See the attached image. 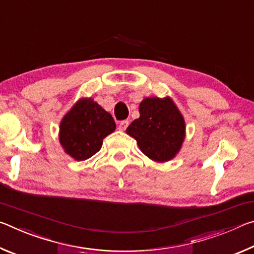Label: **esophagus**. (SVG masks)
<instances>
[{"label":"esophagus","mask_w":254,"mask_h":254,"mask_svg":"<svg viewBox=\"0 0 254 254\" xmlns=\"http://www.w3.org/2000/svg\"><path fill=\"white\" fill-rule=\"evenodd\" d=\"M127 126H128V121H121L119 124V128L121 131H124L127 127Z\"/></svg>","instance_id":"obj_1"}]
</instances>
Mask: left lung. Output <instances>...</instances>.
<instances>
[{
  "label": "left lung",
  "mask_w": 254,
  "mask_h": 254,
  "mask_svg": "<svg viewBox=\"0 0 254 254\" xmlns=\"http://www.w3.org/2000/svg\"><path fill=\"white\" fill-rule=\"evenodd\" d=\"M140 118L127 133L141 151L157 162L169 161L179 152L185 139V120L170 97H147L140 103Z\"/></svg>",
  "instance_id": "1"
}]
</instances>
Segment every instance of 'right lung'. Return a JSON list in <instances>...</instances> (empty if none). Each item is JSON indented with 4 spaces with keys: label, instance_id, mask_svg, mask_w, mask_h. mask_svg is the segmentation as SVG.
I'll list each match as a JSON object with an SVG mask.
<instances>
[{
    "label": "right lung",
    "instance_id": "obj_1",
    "mask_svg": "<svg viewBox=\"0 0 254 254\" xmlns=\"http://www.w3.org/2000/svg\"><path fill=\"white\" fill-rule=\"evenodd\" d=\"M115 127L109 112L92 98H80L62 120L59 141L66 153L83 161L100 151L103 139Z\"/></svg>",
    "mask_w": 254,
    "mask_h": 254
}]
</instances>
